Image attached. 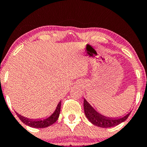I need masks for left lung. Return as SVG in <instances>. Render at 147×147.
I'll return each mask as SVG.
<instances>
[{"label": "left lung", "instance_id": "1", "mask_svg": "<svg viewBox=\"0 0 147 147\" xmlns=\"http://www.w3.org/2000/svg\"><path fill=\"white\" fill-rule=\"evenodd\" d=\"M84 108L85 114L88 121L92 124L102 128H109V127L117 126L118 125L126 121L131 114L130 112L125 116H119V117H107L95 110L92 106L85 98L84 100Z\"/></svg>", "mask_w": 147, "mask_h": 147}]
</instances>
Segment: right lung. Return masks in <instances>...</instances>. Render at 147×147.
Here are the masks:
<instances>
[{
	"label": "right lung",
	"mask_w": 147,
	"mask_h": 147,
	"mask_svg": "<svg viewBox=\"0 0 147 147\" xmlns=\"http://www.w3.org/2000/svg\"><path fill=\"white\" fill-rule=\"evenodd\" d=\"M60 109H61V101H59L58 105H57L54 112L49 117L44 118V119H30V118L21 116L18 113H16L20 121L28 126L34 127V128H45V127H49L51 125L54 124L57 121L59 116Z\"/></svg>",
	"instance_id": "add662e5"
}]
</instances>
